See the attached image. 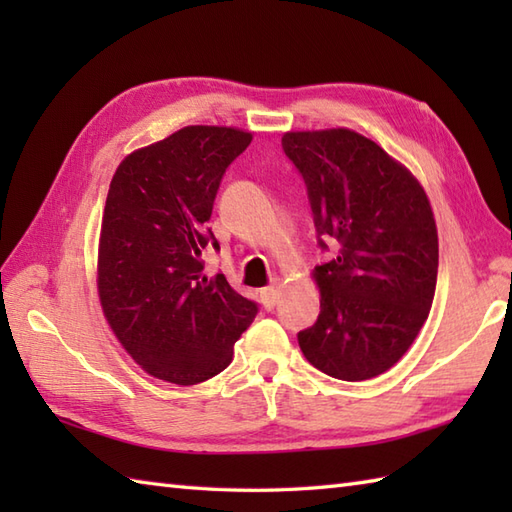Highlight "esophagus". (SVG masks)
Segmentation results:
<instances>
[{"instance_id":"obj_1","label":"esophagus","mask_w":512,"mask_h":512,"mask_svg":"<svg viewBox=\"0 0 512 512\" xmlns=\"http://www.w3.org/2000/svg\"><path fill=\"white\" fill-rule=\"evenodd\" d=\"M279 295H281V288H279L277 281H275L273 286L264 288V290H262V303H264V308H266V310H273V308L277 306Z\"/></svg>"}]
</instances>
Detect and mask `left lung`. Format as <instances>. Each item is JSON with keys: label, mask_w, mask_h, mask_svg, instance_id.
I'll list each match as a JSON object with an SVG mask.
<instances>
[{"label": "left lung", "mask_w": 512, "mask_h": 512, "mask_svg": "<svg viewBox=\"0 0 512 512\" xmlns=\"http://www.w3.org/2000/svg\"><path fill=\"white\" fill-rule=\"evenodd\" d=\"M281 145L306 180L319 235L339 248L314 268L321 312L299 347L332 378H374L405 356L429 317L438 279L431 202L405 165L347 127L286 132Z\"/></svg>", "instance_id": "8db88e82"}]
</instances>
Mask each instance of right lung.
Wrapping results in <instances>:
<instances>
[{
  "label": "right lung",
  "mask_w": 512,
  "mask_h": 512,
  "mask_svg": "<svg viewBox=\"0 0 512 512\" xmlns=\"http://www.w3.org/2000/svg\"><path fill=\"white\" fill-rule=\"evenodd\" d=\"M250 140L237 127H182L127 154L110 182L96 262L101 308L125 352L165 383L220 374L257 314L202 264L220 180Z\"/></svg>",
  "instance_id": "obj_1"
}]
</instances>
